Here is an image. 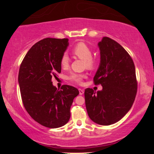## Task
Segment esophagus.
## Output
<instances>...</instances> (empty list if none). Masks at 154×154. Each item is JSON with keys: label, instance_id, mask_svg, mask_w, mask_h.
<instances>
[{"label": "esophagus", "instance_id": "esophagus-1", "mask_svg": "<svg viewBox=\"0 0 154 154\" xmlns=\"http://www.w3.org/2000/svg\"><path fill=\"white\" fill-rule=\"evenodd\" d=\"M79 94H81V95H82V94L84 93V90L83 89H81V88H79Z\"/></svg>", "mask_w": 154, "mask_h": 154}]
</instances>
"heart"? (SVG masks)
Returning a JSON list of instances; mask_svg holds the SVG:
<instances>
[{"label":"heart","instance_id":"1","mask_svg":"<svg viewBox=\"0 0 154 154\" xmlns=\"http://www.w3.org/2000/svg\"><path fill=\"white\" fill-rule=\"evenodd\" d=\"M72 53L81 60H84L85 66L90 69H94L96 66L97 61L92 57V52L87 44L83 42H79L75 44L72 48ZM69 58L66 54H63L60 58V65L62 68L66 69L69 66ZM85 76L83 73H72L69 76V79L77 84H81L83 79Z\"/></svg>","mask_w":154,"mask_h":154}]
</instances>
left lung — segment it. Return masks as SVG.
<instances>
[{
  "label": "left lung",
  "instance_id": "obj_1",
  "mask_svg": "<svg viewBox=\"0 0 154 154\" xmlns=\"http://www.w3.org/2000/svg\"><path fill=\"white\" fill-rule=\"evenodd\" d=\"M98 45L101 60L93 81L103 89L95 92L86 88L85 106L92 121L109 125L120 121L132 107L137 81L133 60L119 43L104 37Z\"/></svg>",
  "mask_w": 154,
  "mask_h": 154
}]
</instances>
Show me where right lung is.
Instances as JSON below:
<instances>
[{
	"label": "right lung",
	"instance_id": "1",
	"mask_svg": "<svg viewBox=\"0 0 154 154\" xmlns=\"http://www.w3.org/2000/svg\"><path fill=\"white\" fill-rule=\"evenodd\" d=\"M68 38H46L30 48L21 63L18 81L24 106L29 116L49 128L68 123L77 88L64 85L57 89L52 79L61 73L60 58L69 45Z\"/></svg>",
	"mask_w": 154,
	"mask_h": 154
}]
</instances>
